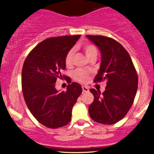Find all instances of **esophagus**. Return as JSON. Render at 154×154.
<instances>
[{"instance_id": "34e87169", "label": "esophagus", "mask_w": 154, "mask_h": 154, "mask_svg": "<svg viewBox=\"0 0 154 154\" xmlns=\"http://www.w3.org/2000/svg\"><path fill=\"white\" fill-rule=\"evenodd\" d=\"M82 91H83V93L88 92L89 91V88H88V87H86V86H82Z\"/></svg>"}]
</instances>
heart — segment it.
<instances>
[{"instance_id":"b5f03b06","label":"heart","mask_w":154,"mask_h":154,"mask_svg":"<svg viewBox=\"0 0 154 154\" xmlns=\"http://www.w3.org/2000/svg\"><path fill=\"white\" fill-rule=\"evenodd\" d=\"M82 49L88 59L92 56H97V54H98L96 47L92 44H86V45H83ZM74 55H75V51L73 49L69 51L66 54V57H65V63L67 66H70L72 65V62H73ZM73 77L75 79L80 82H88V79H89V75H88V72L82 69H77L74 72Z\"/></svg>"}]
</instances>
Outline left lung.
Masks as SVG:
<instances>
[{
    "label": "left lung",
    "instance_id": "1",
    "mask_svg": "<svg viewBox=\"0 0 154 154\" xmlns=\"http://www.w3.org/2000/svg\"><path fill=\"white\" fill-rule=\"evenodd\" d=\"M99 49L101 61L95 82L105 80L103 93L92 89L94 100L88 108L96 122L113 125L123 119L131 108L137 93V72L128 52L119 43L102 35H86Z\"/></svg>",
    "mask_w": 154,
    "mask_h": 154
}]
</instances>
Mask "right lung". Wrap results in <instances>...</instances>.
I'll use <instances>...</instances> for the list:
<instances>
[{
  "mask_svg": "<svg viewBox=\"0 0 154 154\" xmlns=\"http://www.w3.org/2000/svg\"><path fill=\"white\" fill-rule=\"evenodd\" d=\"M80 35L61 36L43 40L32 50L23 65L22 93L26 106L40 123L49 128L65 126L72 119V108L82 93L77 82L66 91L56 89L57 79H63L65 57Z\"/></svg>",
  "mask_w": 154,
  "mask_h": 154,
  "instance_id": "right-lung-1",
  "label": "right lung"
}]
</instances>
